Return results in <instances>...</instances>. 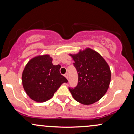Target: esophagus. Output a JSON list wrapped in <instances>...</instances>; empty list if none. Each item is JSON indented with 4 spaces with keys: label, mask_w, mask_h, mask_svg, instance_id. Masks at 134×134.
<instances>
[{
    "label": "esophagus",
    "mask_w": 134,
    "mask_h": 134,
    "mask_svg": "<svg viewBox=\"0 0 134 134\" xmlns=\"http://www.w3.org/2000/svg\"><path fill=\"white\" fill-rule=\"evenodd\" d=\"M64 76L65 77V78L67 79H68V74H65V75H64Z\"/></svg>",
    "instance_id": "34e87169"
}]
</instances>
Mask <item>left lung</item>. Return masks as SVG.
<instances>
[{
  "label": "left lung",
  "instance_id": "obj_1",
  "mask_svg": "<svg viewBox=\"0 0 134 134\" xmlns=\"http://www.w3.org/2000/svg\"><path fill=\"white\" fill-rule=\"evenodd\" d=\"M78 74V83L69 89L75 100L90 105L99 100L107 92L111 72L104 59L96 51L87 48L77 54H70Z\"/></svg>",
  "mask_w": 134,
  "mask_h": 134
}]
</instances>
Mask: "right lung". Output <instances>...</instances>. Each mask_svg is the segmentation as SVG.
Wrapping results in <instances>:
<instances>
[{"instance_id":"1","label":"right lung","mask_w":134,"mask_h":134,"mask_svg":"<svg viewBox=\"0 0 134 134\" xmlns=\"http://www.w3.org/2000/svg\"><path fill=\"white\" fill-rule=\"evenodd\" d=\"M54 65L49 55L37 56L29 61L22 73L23 87L30 99L37 102L51 99L60 86L68 80Z\"/></svg>"}]
</instances>
